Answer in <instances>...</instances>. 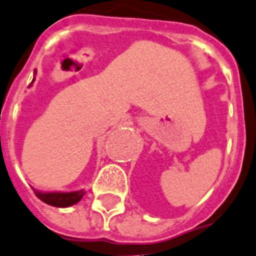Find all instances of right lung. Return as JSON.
<instances>
[{"label": "right lung", "mask_w": 256, "mask_h": 256, "mask_svg": "<svg viewBox=\"0 0 256 256\" xmlns=\"http://www.w3.org/2000/svg\"><path fill=\"white\" fill-rule=\"evenodd\" d=\"M34 80V79H33ZM34 194L37 198H40L42 202H44L48 206H60V208H64V206H70L76 204L78 202H80V198L84 196V192L83 190H78V192H50V193H42L34 190Z\"/></svg>", "instance_id": "obj_1"}]
</instances>
